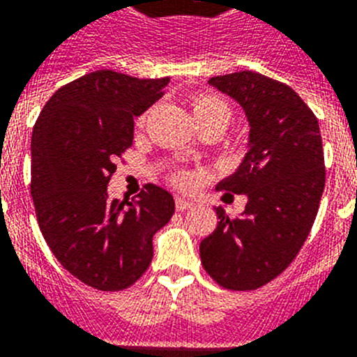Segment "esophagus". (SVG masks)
I'll list each match as a JSON object with an SVG mask.
<instances>
[{"label": "esophagus", "mask_w": 357, "mask_h": 357, "mask_svg": "<svg viewBox=\"0 0 357 357\" xmlns=\"http://www.w3.org/2000/svg\"><path fill=\"white\" fill-rule=\"evenodd\" d=\"M190 206H194V201L187 199V197H183V196H176V208L187 210L190 208Z\"/></svg>", "instance_id": "34e87169"}]
</instances>
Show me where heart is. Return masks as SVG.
I'll return each mask as SVG.
<instances>
[{
    "instance_id": "obj_1",
    "label": "heart",
    "mask_w": 357,
    "mask_h": 357,
    "mask_svg": "<svg viewBox=\"0 0 357 357\" xmlns=\"http://www.w3.org/2000/svg\"><path fill=\"white\" fill-rule=\"evenodd\" d=\"M190 107L197 126H204V123L210 122H221L228 126L231 119V111L228 104L221 97L213 95V93H197V95H194L190 100ZM147 114L149 111H145L138 116V126H144L145 120H147ZM172 179L179 187H188L190 185V176L183 174V172L176 174Z\"/></svg>"
}]
</instances>
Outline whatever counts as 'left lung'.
I'll use <instances>...</instances> for the list:
<instances>
[{
  "mask_svg": "<svg viewBox=\"0 0 357 357\" xmlns=\"http://www.w3.org/2000/svg\"><path fill=\"white\" fill-rule=\"evenodd\" d=\"M208 84L244 109L248 153L217 187L248 197L241 215L217 206V228L199 255L226 289L262 287L278 277L303 246L325 187L320 126L307 104L284 82L255 71L212 77Z\"/></svg>",
  "mask_w": 357,
  "mask_h": 357,
  "instance_id": "8db88e82",
  "label": "left lung"
}]
</instances>
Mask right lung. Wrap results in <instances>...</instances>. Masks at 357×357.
<instances>
[{
    "label": "right lung",
    "mask_w": 357,
    "mask_h": 357,
    "mask_svg": "<svg viewBox=\"0 0 357 357\" xmlns=\"http://www.w3.org/2000/svg\"><path fill=\"white\" fill-rule=\"evenodd\" d=\"M98 70L59 88L32 132V190L39 228L64 269L100 291L132 286L153 260V235L174 197L145 185L138 199H113L107 183L132 145L135 116L169 84Z\"/></svg>",
    "instance_id": "right-lung-1"
}]
</instances>
